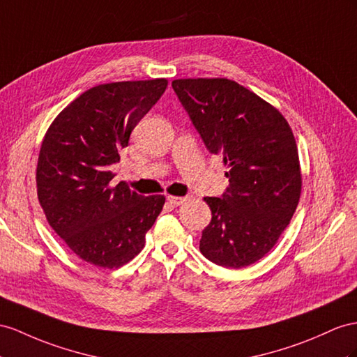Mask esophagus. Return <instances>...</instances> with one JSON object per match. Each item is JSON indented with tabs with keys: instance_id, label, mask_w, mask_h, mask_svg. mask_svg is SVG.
Listing matches in <instances>:
<instances>
[{
	"instance_id": "esophagus-1",
	"label": "esophagus",
	"mask_w": 357,
	"mask_h": 357,
	"mask_svg": "<svg viewBox=\"0 0 357 357\" xmlns=\"http://www.w3.org/2000/svg\"><path fill=\"white\" fill-rule=\"evenodd\" d=\"M187 200V197H179V196H167V202L172 205V206H179L182 205Z\"/></svg>"
}]
</instances>
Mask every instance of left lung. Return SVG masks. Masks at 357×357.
Wrapping results in <instances>:
<instances>
[{
	"instance_id": "left-lung-1",
	"label": "left lung",
	"mask_w": 357,
	"mask_h": 357,
	"mask_svg": "<svg viewBox=\"0 0 357 357\" xmlns=\"http://www.w3.org/2000/svg\"><path fill=\"white\" fill-rule=\"evenodd\" d=\"M172 87L206 149L229 167L225 193L205 197L213 217L199 249L217 266L248 267L273 249L297 208L294 135L276 108L235 81L187 78Z\"/></svg>"
}]
</instances>
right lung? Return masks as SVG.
Returning <instances> with one entry per match:
<instances>
[{
	"label": "right lung",
	"instance_id": "1",
	"mask_svg": "<svg viewBox=\"0 0 357 357\" xmlns=\"http://www.w3.org/2000/svg\"><path fill=\"white\" fill-rule=\"evenodd\" d=\"M166 87L164 78L91 87L43 139L36 173L43 213L69 249L96 267L117 268L139 255L166 202L112 182L119 152Z\"/></svg>",
	"mask_w": 357,
	"mask_h": 357
}]
</instances>
